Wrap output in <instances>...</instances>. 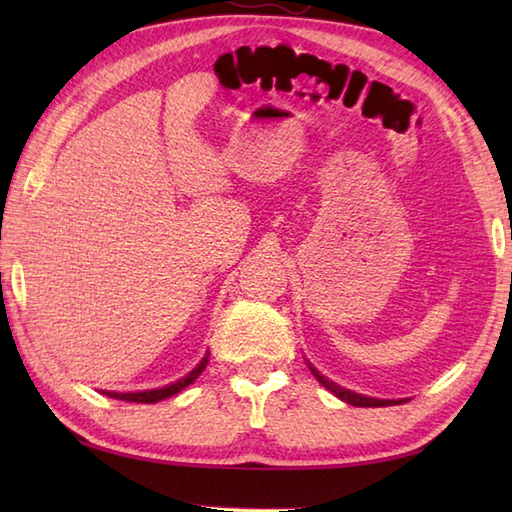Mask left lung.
<instances>
[{"instance_id":"8db88e82","label":"left lung","mask_w":512,"mask_h":512,"mask_svg":"<svg viewBox=\"0 0 512 512\" xmlns=\"http://www.w3.org/2000/svg\"><path fill=\"white\" fill-rule=\"evenodd\" d=\"M310 369H312V374L319 378V383H321L325 389H330L334 396H339L341 400L350 402V405H356V407H387V405H398V400H396V402H394V400H376V398H367V396H361V394H354V391H350V389H343V387H339V385H334L332 380H325V376H321L314 367H310Z\"/></svg>"}]
</instances>
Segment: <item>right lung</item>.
<instances>
[{
	"label": "right lung",
	"instance_id": "1",
	"mask_svg": "<svg viewBox=\"0 0 512 512\" xmlns=\"http://www.w3.org/2000/svg\"><path fill=\"white\" fill-rule=\"evenodd\" d=\"M206 363H209V354H206L202 358V363L193 369L191 374L184 376L182 380H178V383H171L167 387L162 389H151V391H136V394H116V391H107V396L110 398H116V400H127V402H158V400H165L173 394H178V391H182L184 387H189L195 378H198L202 372Z\"/></svg>",
	"mask_w": 512,
	"mask_h": 512
}]
</instances>
